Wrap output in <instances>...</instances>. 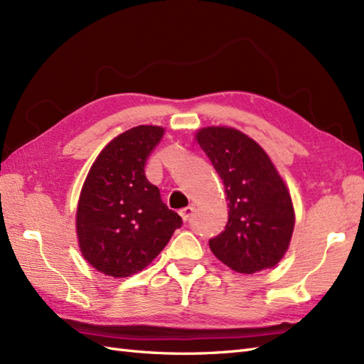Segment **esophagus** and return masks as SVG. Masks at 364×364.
I'll use <instances>...</instances> for the list:
<instances>
[{"mask_svg": "<svg viewBox=\"0 0 364 364\" xmlns=\"http://www.w3.org/2000/svg\"><path fill=\"white\" fill-rule=\"evenodd\" d=\"M193 211H194L193 206H188V208H183V210L179 213V214H181V218H182V220H183V222H188V220H190V218H191Z\"/></svg>", "mask_w": 364, "mask_h": 364, "instance_id": "obj_1", "label": "esophagus"}]
</instances>
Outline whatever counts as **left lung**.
<instances>
[{
	"instance_id": "left-lung-1",
	"label": "left lung",
	"mask_w": 364,
	"mask_h": 364,
	"mask_svg": "<svg viewBox=\"0 0 364 364\" xmlns=\"http://www.w3.org/2000/svg\"><path fill=\"white\" fill-rule=\"evenodd\" d=\"M222 179L228 200L225 230L210 250L235 272L274 268L287 254L296 213L268 153L232 127H203L194 136Z\"/></svg>"
}]
</instances>
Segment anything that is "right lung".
I'll use <instances>...</instances> for the list:
<instances>
[{
	"label": "right lung",
	"mask_w": 364,
	"mask_h": 364,
	"mask_svg": "<svg viewBox=\"0 0 364 364\" xmlns=\"http://www.w3.org/2000/svg\"><path fill=\"white\" fill-rule=\"evenodd\" d=\"M164 133L159 125H137L116 136L84 181L76 208L77 245L82 257L109 277H129L149 267L182 225L144 171Z\"/></svg>",
	"instance_id": "1"
}]
</instances>
